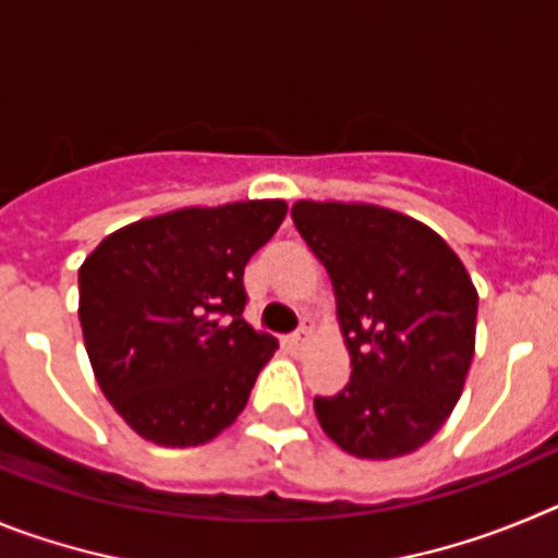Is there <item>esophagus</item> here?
<instances>
[{
    "label": "esophagus",
    "mask_w": 558,
    "mask_h": 558,
    "mask_svg": "<svg viewBox=\"0 0 558 558\" xmlns=\"http://www.w3.org/2000/svg\"><path fill=\"white\" fill-rule=\"evenodd\" d=\"M307 340H310V329H302V332H295V335H290V338H284V347L293 349V352H302V349L307 347Z\"/></svg>",
    "instance_id": "1"
}]
</instances>
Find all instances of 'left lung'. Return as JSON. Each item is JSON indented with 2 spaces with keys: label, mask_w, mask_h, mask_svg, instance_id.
I'll list each match as a JSON object with an SVG mask.
<instances>
[{
  "label": "left lung",
  "mask_w": 558,
  "mask_h": 558,
  "mask_svg": "<svg viewBox=\"0 0 558 558\" xmlns=\"http://www.w3.org/2000/svg\"><path fill=\"white\" fill-rule=\"evenodd\" d=\"M293 223L332 279L349 386L315 416L354 458L391 461L436 436L475 354L477 290L422 220L357 201H295Z\"/></svg>",
  "instance_id": "1"
}]
</instances>
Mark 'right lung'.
Segmentation results:
<instances>
[{
	"instance_id": "obj_1",
	"label": "right lung",
	"mask_w": 558,
	"mask_h": 558,
	"mask_svg": "<svg viewBox=\"0 0 558 558\" xmlns=\"http://www.w3.org/2000/svg\"><path fill=\"white\" fill-rule=\"evenodd\" d=\"M284 215L279 198L186 206L122 226L81 265L88 363L145 441L206 445L243 413L279 349L243 322V270Z\"/></svg>"
}]
</instances>
